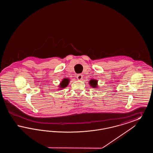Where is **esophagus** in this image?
Returning <instances> with one entry per match:
<instances>
[{
    "label": "esophagus",
    "instance_id": "esophagus-1",
    "mask_svg": "<svg viewBox=\"0 0 153 153\" xmlns=\"http://www.w3.org/2000/svg\"><path fill=\"white\" fill-rule=\"evenodd\" d=\"M82 78V76L81 74H79L77 75V79L78 80H81Z\"/></svg>",
    "mask_w": 153,
    "mask_h": 153
}]
</instances>
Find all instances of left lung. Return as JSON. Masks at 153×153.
Wrapping results in <instances>:
<instances>
[{
	"label": "left lung",
	"mask_w": 153,
	"mask_h": 153,
	"mask_svg": "<svg viewBox=\"0 0 153 153\" xmlns=\"http://www.w3.org/2000/svg\"><path fill=\"white\" fill-rule=\"evenodd\" d=\"M89 84L90 86H91L92 88H97V80H95V79H92L89 81Z\"/></svg>",
	"instance_id": "1"
}]
</instances>
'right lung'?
<instances>
[{
    "label": "right lung",
    "instance_id": "obj_1",
    "mask_svg": "<svg viewBox=\"0 0 153 153\" xmlns=\"http://www.w3.org/2000/svg\"><path fill=\"white\" fill-rule=\"evenodd\" d=\"M69 82V80L68 79H67V78L64 79L59 84V87L60 88L59 89H63L64 88L68 86Z\"/></svg>",
    "mask_w": 153,
    "mask_h": 153
}]
</instances>
